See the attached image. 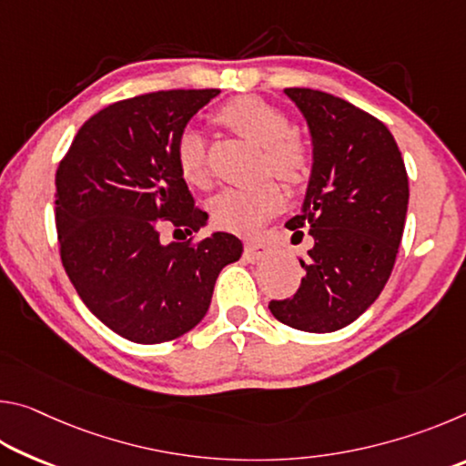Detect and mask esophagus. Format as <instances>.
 I'll list each match as a JSON object with an SVG mask.
<instances>
[{"label":"esophagus","instance_id":"1","mask_svg":"<svg viewBox=\"0 0 466 466\" xmlns=\"http://www.w3.org/2000/svg\"><path fill=\"white\" fill-rule=\"evenodd\" d=\"M269 255H271V248L263 242L250 240V242H247V247H244V257H247L250 263L263 261V258H267Z\"/></svg>","mask_w":466,"mask_h":466}]
</instances>
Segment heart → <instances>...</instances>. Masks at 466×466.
<instances>
[{"label":"heart","mask_w":466,"mask_h":466,"mask_svg":"<svg viewBox=\"0 0 466 466\" xmlns=\"http://www.w3.org/2000/svg\"><path fill=\"white\" fill-rule=\"evenodd\" d=\"M218 121L240 137L263 147V164L273 177L286 183H299L309 170V152L302 141L291 136V125L279 108L255 96L228 102L219 108ZM177 167L188 185L201 187L208 180L205 139L195 127L180 131L175 147ZM283 195L275 183L257 187L224 188L209 203L214 222L224 230L248 234L255 232L267 218L279 211Z\"/></svg>","instance_id":"1"}]
</instances>
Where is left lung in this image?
Returning <instances> with one entry per match:
<instances>
[{
	"label": "left lung",
	"instance_id": "1",
	"mask_svg": "<svg viewBox=\"0 0 466 466\" xmlns=\"http://www.w3.org/2000/svg\"><path fill=\"white\" fill-rule=\"evenodd\" d=\"M312 141V170L302 209L286 224L312 236L304 278L275 319L306 333H333L380 296L397 258L409 205V180L386 125L333 94L286 88Z\"/></svg>",
	"mask_w": 466,
	"mask_h": 466
}]
</instances>
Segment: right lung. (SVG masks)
I'll list each match as a JSON object with an SVG mask.
<instances>
[{
    "label": "right lung",
    "mask_w": 466,
    "mask_h": 466,
    "mask_svg": "<svg viewBox=\"0 0 466 466\" xmlns=\"http://www.w3.org/2000/svg\"><path fill=\"white\" fill-rule=\"evenodd\" d=\"M218 94L167 90L115 102L82 125L57 168L55 222L67 278L94 317L133 343L172 341L199 325L219 271L242 255L228 232L195 244L160 238L162 219L187 234L208 222L175 147Z\"/></svg>",
    "instance_id": "obj_1"
}]
</instances>
